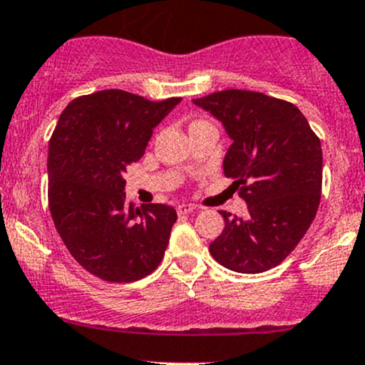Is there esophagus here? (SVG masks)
I'll return each instance as SVG.
<instances>
[{
  "mask_svg": "<svg viewBox=\"0 0 365 365\" xmlns=\"http://www.w3.org/2000/svg\"><path fill=\"white\" fill-rule=\"evenodd\" d=\"M196 210V206L194 205H189V203H182L176 206V212H178V215H187V213L194 212Z\"/></svg>",
  "mask_w": 365,
  "mask_h": 365,
  "instance_id": "obj_1",
  "label": "esophagus"
}]
</instances>
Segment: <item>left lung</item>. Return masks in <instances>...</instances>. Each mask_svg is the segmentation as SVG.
<instances>
[{"instance_id": "obj_1", "label": "left lung", "mask_w": 365, "mask_h": 365, "mask_svg": "<svg viewBox=\"0 0 365 365\" xmlns=\"http://www.w3.org/2000/svg\"><path fill=\"white\" fill-rule=\"evenodd\" d=\"M192 102L230 135L224 175L235 180L247 203L245 217L220 212L224 230L210 244V254L240 274L277 267L318 212L322 143L297 106L264 93L226 90Z\"/></svg>"}]
</instances>
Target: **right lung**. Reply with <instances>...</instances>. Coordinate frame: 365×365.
<instances>
[{
    "mask_svg": "<svg viewBox=\"0 0 365 365\" xmlns=\"http://www.w3.org/2000/svg\"><path fill=\"white\" fill-rule=\"evenodd\" d=\"M180 101L104 90L73 98L58 120L47 155L51 215L73 259L104 281H139L164 257L176 210L135 208L123 176Z\"/></svg>",
    "mask_w": 365,
    "mask_h": 365,
    "instance_id": "1",
    "label": "right lung"
}]
</instances>
